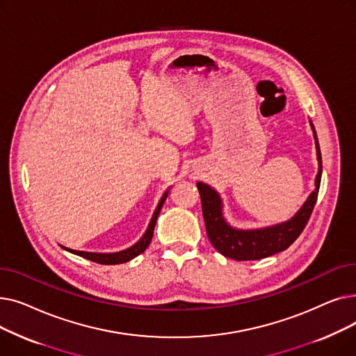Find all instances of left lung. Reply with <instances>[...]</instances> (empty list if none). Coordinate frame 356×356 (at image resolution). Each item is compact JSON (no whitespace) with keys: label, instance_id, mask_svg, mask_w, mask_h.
Here are the masks:
<instances>
[{"label":"left lung","instance_id":"1","mask_svg":"<svg viewBox=\"0 0 356 356\" xmlns=\"http://www.w3.org/2000/svg\"><path fill=\"white\" fill-rule=\"evenodd\" d=\"M310 127L314 133L317 161H319V172H317L314 181L316 189L307 197L302 209L290 220L263 229H235L223 218L222 199L218 192L202 181L196 184L200 193L202 212L204 225H207L208 238L216 251H219L222 255L236 261L261 259L287 250L298 238V235L303 232L316 204L322 179L321 147L312 122Z\"/></svg>","mask_w":356,"mask_h":356}]
</instances>
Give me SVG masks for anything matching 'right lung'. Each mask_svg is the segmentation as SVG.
Segmentation results:
<instances>
[{"instance_id": "1", "label": "right lung", "mask_w": 356, "mask_h": 356, "mask_svg": "<svg viewBox=\"0 0 356 356\" xmlns=\"http://www.w3.org/2000/svg\"><path fill=\"white\" fill-rule=\"evenodd\" d=\"M168 195V191L164 192V195L161 196L157 208L153 213V218L152 220H149L148 227H147V231L144 232V235L141 236V239L137 242V244H134L133 247H129L124 251H120V252H111V254H99V252H85V251H76V250H69V248H65L69 252L72 254H76L79 257H83L86 259H90L93 261V263H98V264H105V266H114V264H122V263H127V261L136 258L137 255H140L141 252L145 251V248L149 245V241H152L153 238V232H154V227H156V222H157V218H159V213L161 211V207L163 203L165 200Z\"/></svg>"}]
</instances>
